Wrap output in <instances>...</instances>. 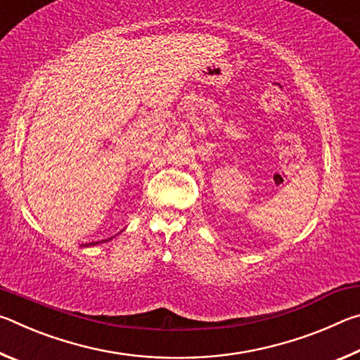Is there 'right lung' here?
Wrapping results in <instances>:
<instances>
[{
	"label": "right lung",
	"instance_id": "1",
	"mask_svg": "<svg viewBox=\"0 0 360 360\" xmlns=\"http://www.w3.org/2000/svg\"><path fill=\"white\" fill-rule=\"evenodd\" d=\"M90 245H98V243H90Z\"/></svg>",
	"mask_w": 360,
	"mask_h": 360
}]
</instances>
